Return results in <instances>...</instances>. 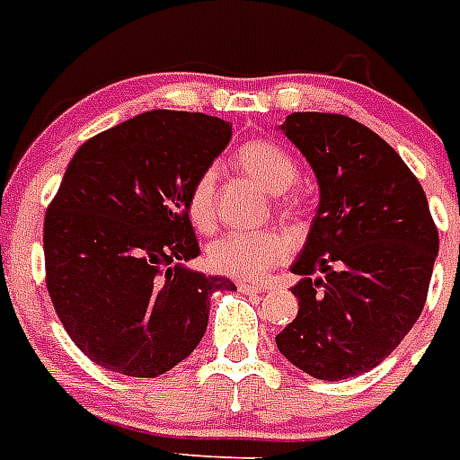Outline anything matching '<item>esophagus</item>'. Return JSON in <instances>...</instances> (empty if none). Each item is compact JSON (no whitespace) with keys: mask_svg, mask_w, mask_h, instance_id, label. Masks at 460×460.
<instances>
[{"mask_svg":"<svg viewBox=\"0 0 460 460\" xmlns=\"http://www.w3.org/2000/svg\"><path fill=\"white\" fill-rule=\"evenodd\" d=\"M238 290H241V293H245V295H257V293H267V286H264V283H245V281H241L238 283Z\"/></svg>","mask_w":460,"mask_h":460,"instance_id":"esophagus-1","label":"esophagus"}]
</instances>
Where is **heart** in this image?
I'll return each instance as SVG.
<instances>
[{"mask_svg": "<svg viewBox=\"0 0 460 460\" xmlns=\"http://www.w3.org/2000/svg\"><path fill=\"white\" fill-rule=\"evenodd\" d=\"M238 170L269 193L288 191L297 179V165L281 146L271 141H248L236 151ZM215 191L217 174L205 170L189 191V219L196 229L210 231L215 226ZM293 250V238L283 231H231L208 248V264L215 271L236 279H257L274 264L283 262Z\"/></svg>", "mask_w": 460, "mask_h": 460, "instance_id": "1", "label": "heart"}]
</instances>
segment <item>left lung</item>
Here are the masks:
<instances>
[{
	"mask_svg": "<svg viewBox=\"0 0 460 460\" xmlns=\"http://www.w3.org/2000/svg\"><path fill=\"white\" fill-rule=\"evenodd\" d=\"M314 170L319 208L290 271L300 309L276 347L319 380L371 371L423 312L439 236L428 198L387 141L333 113L279 125Z\"/></svg>",
	"mask_w": 460,
	"mask_h": 460,
	"instance_id": "8db88e82",
	"label": "left lung"
}]
</instances>
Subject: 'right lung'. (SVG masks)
<instances>
[{"instance_id": "right-lung-1", "label": "right lung", "mask_w": 460, "mask_h": 460, "mask_svg": "<svg viewBox=\"0 0 460 460\" xmlns=\"http://www.w3.org/2000/svg\"><path fill=\"white\" fill-rule=\"evenodd\" d=\"M231 141L229 122L148 111L77 148L44 217L49 297L73 342L108 371L155 378L193 352L226 276L200 255L189 191Z\"/></svg>"}]
</instances>
